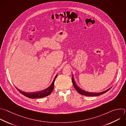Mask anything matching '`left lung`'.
<instances>
[{"mask_svg":"<svg viewBox=\"0 0 126 126\" xmlns=\"http://www.w3.org/2000/svg\"><path fill=\"white\" fill-rule=\"evenodd\" d=\"M72 82H73V86L75 88V89L76 90V91L79 93L80 94H82L83 95H85V96H99V95H102L104 94H105V93L107 92L109 90H110V89L111 88V87L109 89H108V90L105 91H103L102 92H100V93H91V92H87V91H85L84 90H83L82 89H81L80 88H79L76 83L74 79V78H73V76H72Z\"/></svg>","mask_w":126,"mask_h":126,"instance_id":"left-lung-1","label":"left lung"}]
</instances>
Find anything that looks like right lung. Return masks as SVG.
I'll list each match as a JSON object with an SVG mask.
<instances>
[{"label": "right lung", "mask_w": 126, "mask_h": 126, "mask_svg": "<svg viewBox=\"0 0 126 126\" xmlns=\"http://www.w3.org/2000/svg\"><path fill=\"white\" fill-rule=\"evenodd\" d=\"M57 77V74L55 76L51 84L47 89L38 91L37 92H33V93H25L22 91H21L20 90L17 89L18 91L24 95L26 96V97H28L30 98H43L46 96H47L51 94V93L52 92L53 89H54V83L55 80V79Z\"/></svg>", "instance_id": "1"}]
</instances>
